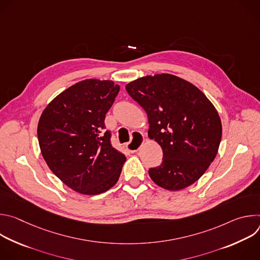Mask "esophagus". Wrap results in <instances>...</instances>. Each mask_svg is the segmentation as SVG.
<instances>
[{
  "instance_id": "obj_1",
  "label": "esophagus",
  "mask_w": 260,
  "mask_h": 260,
  "mask_svg": "<svg viewBox=\"0 0 260 260\" xmlns=\"http://www.w3.org/2000/svg\"><path fill=\"white\" fill-rule=\"evenodd\" d=\"M144 142H145L144 135L142 133H140V132H134L133 133V140H132V142L127 143L125 145V147H126V149L129 152L134 153V152H137L140 149V148L143 146Z\"/></svg>"
}]
</instances>
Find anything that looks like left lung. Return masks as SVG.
<instances>
[{"label":"left lung","instance_id":"1","mask_svg":"<svg viewBox=\"0 0 260 260\" xmlns=\"http://www.w3.org/2000/svg\"><path fill=\"white\" fill-rule=\"evenodd\" d=\"M125 88L145 110L148 137L164 152L161 165L149 170L150 178L171 191L190 186L219 149L222 124L216 108L196 85L172 74L144 76Z\"/></svg>","mask_w":260,"mask_h":260}]
</instances>
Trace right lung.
Instances as JSON below:
<instances>
[{
    "label": "right lung",
    "mask_w": 260,
    "mask_h": 260,
    "mask_svg": "<svg viewBox=\"0 0 260 260\" xmlns=\"http://www.w3.org/2000/svg\"><path fill=\"white\" fill-rule=\"evenodd\" d=\"M119 86L111 80L85 79L56 95L38 123L40 150L52 173L74 191L96 196L117 183L124 154L104 132L106 113Z\"/></svg>",
    "instance_id": "1"
}]
</instances>
